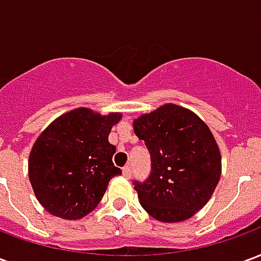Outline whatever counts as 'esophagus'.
Masks as SVG:
<instances>
[{"mask_svg": "<svg viewBox=\"0 0 261 261\" xmlns=\"http://www.w3.org/2000/svg\"><path fill=\"white\" fill-rule=\"evenodd\" d=\"M123 175H124V177H127V179H130L131 175H133V169H131V166H124L123 168Z\"/></svg>", "mask_w": 261, "mask_h": 261, "instance_id": "obj_1", "label": "esophagus"}]
</instances>
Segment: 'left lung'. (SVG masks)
Returning <instances> with one entry per match:
<instances>
[{
    "instance_id": "8db88e82",
    "label": "left lung",
    "mask_w": 261,
    "mask_h": 261,
    "mask_svg": "<svg viewBox=\"0 0 261 261\" xmlns=\"http://www.w3.org/2000/svg\"><path fill=\"white\" fill-rule=\"evenodd\" d=\"M134 133L151 155L149 176L134 180L142 208L161 222L193 217L221 177V153L207 124L169 103L134 120Z\"/></svg>"
}]
</instances>
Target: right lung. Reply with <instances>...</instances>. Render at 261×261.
Masks as SVG:
<instances>
[{
  "label": "right lung",
  "instance_id": "right-lung-1",
  "mask_svg": "<svg viewBox=\"0 0 261 261\" xmlns=\"http://www.w3.org/2000/svg\"><path fill=\"white\" fill-rule=\"evenodd\" d=\"M121 114L102 116L85 108L54 120L39 136L29 156V179L48 213L80 219L102 200L112 177L116 147L108 137Z\"/></svg>",
  "mask_w": 261,
  "mask_h": 261
}]
</instances>
